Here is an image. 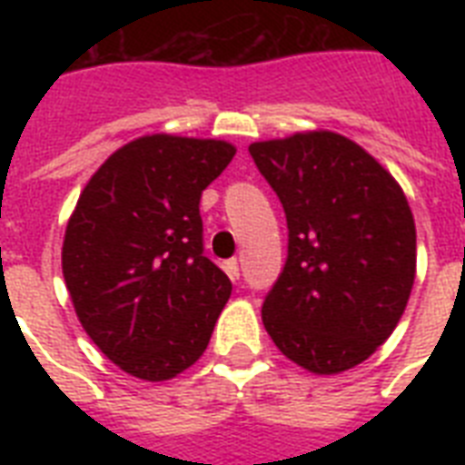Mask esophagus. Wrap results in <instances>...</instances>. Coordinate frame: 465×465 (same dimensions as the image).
<instances>
[{
	"label": "esophagus",
	"instance_id": "34e87169",
	"mask_svg": "<svg viewBox=\"0 0 465 465\" xmlns=\"http://www.w3.org/2000/svg\"><path fill=\"white\" fill-rule=\"evenodd\" d=\"M224 270H226V275L232 277V280H239L241 270H239V261H236V258H233V261H226Z\"/></svg>",
	"mask_w": 465,
	"mask_h": 465
}]
</instances>
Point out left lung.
<instances>
[{"instance_id":"8db88e82","label":"left lung","mask_w":465,"mask_h":465,"mask_svg":"<svg viewBox=\"0 0 465 465\" xmlns=\"http://www.w3.org/2000/svg\"><path fill=\"white\" fill-rule=\"evenodd\" d=\"M248 152L290 226V255L262 302L265 331L311 374L357 367L396 331L415 282L418 236L401 183L331 130Z\"/></svg>"}]
</instances>
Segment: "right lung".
Masks as SVG:
<instances>
[{"label": "right lung", "instance_id": "1", "mask_svg": "<svg viewBox=\"0 0 465 465\" xmlns=\"http://www.w3.org/2000/svg\"><path fill=\"white\" fill-rule=\"evenodd\" d=\"M226 140L154 133L96 168L64 229L62 275L94 345L130 376L168 381L210 345L232 282L203 255L200 197Z\"/></svg>", "mask_w": 465, "mask_h": 465}]
</instances>
